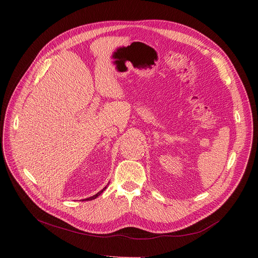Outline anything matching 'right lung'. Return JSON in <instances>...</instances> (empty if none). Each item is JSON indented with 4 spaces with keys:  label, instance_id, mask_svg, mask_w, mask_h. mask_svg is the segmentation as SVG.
Returning a JSON list of instances; mask_svg holds the SVG:
<instances>
[{
    "label": "right lung",
    "instance_id": "1",
    "mask_svg": "<svg viewBox=\"0 0 258 258\" xmlns=\"http://www.w3.org/2000/svg\"><path fill=\"white\" fill-rule=\"evenodd\" d=\"M105 188H106V187H104L101 191H99L98 194H96V195H95V196H93V197H91V198H88V199H87V201H92V200H94V199H96L98 196H100V195L103 192V190H104Z\"/></svg>",
    "mask_w": 258,
    "mask_h": 258
}]
</instances>
